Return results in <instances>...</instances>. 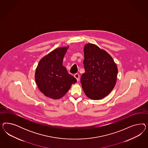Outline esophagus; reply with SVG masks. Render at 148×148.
I'll list each match as a JSON object with an SVG mask.
<instances>
[{
    "instance_id": "esophagus-1",
    "label": "esophagus",
    "mask_w": 148,
    "mask_h": 148,
    "mask_svg": "<svg viewBox=\"0 0 148 148\" xmlns=\"http://www.w3.org/2000/svg\"><path fill=\"white\" fill-rule=\"evenodd\" d=\"M74 77L76 78V80H77V81L79 80V79H80V75H79V74L78 73L75 74H74Z\"/></svg>"
}]
</instances>
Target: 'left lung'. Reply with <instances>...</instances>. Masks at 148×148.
Here are the masks:
<instances>
[{
    "label": "left lung",
    "mask_w": 148,
    "mask_h": 148,
    "mask_svg": "<svg viewBox=\"0 0 148 148\" xmlns=\"http://www.w3.org/2000/svg\"><path fill=\"white\" fill-rule=\"evenodd\" d=\"M84 58L85 72L80 80L82 89L89 98H103L116 85L118 73L116 64L106 51L91 43L84 47Z\"/></svg>",
    "instance_id": "left-lung-1"
}]
</instances>
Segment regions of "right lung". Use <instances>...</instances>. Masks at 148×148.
<instances>
[{"instance_id": "obj_1", "label": "right lung", "mask_w": 148, "mask_h": 148, "mask_svg": "<svg viewBox=\"0 0 148 148\" xmlns=\"http://www.w3.org/2000/svg\"><path fill=\"white\" fill-rule=\"evenodd\" d=\"M68 47L52 51L40 60L35 73L36 84L40 92L53 99L62 98L76 79L68 74L62 66L63 60Z\"/></svg>"}]
</instances>
